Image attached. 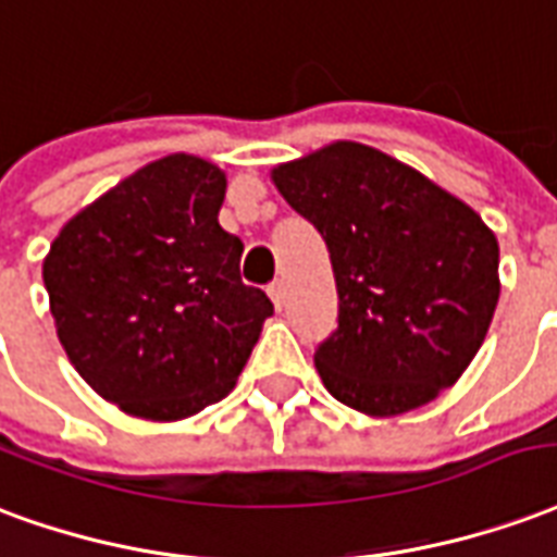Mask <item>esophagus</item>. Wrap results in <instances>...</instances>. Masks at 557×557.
I'll return each instance as SVG.
<instances>
[{
  "mask_svg": "<svg viewBox=\"0 0 557 557\" xmlns=\"http://www.w3.org/2000/svg\"><path fill=\"white\" fill-rule=\"evenodd\" d=\"M267 294H270V299H273V306L278 308V311H282L284 299H287V287H284V282H273V284H270V290H267Z\"/></svg>",
  "mask_w": 557,
  "mask_h": 557,
  "instance_id": "esophagus-1",
  "label": "esophagus"
}]
</instances>
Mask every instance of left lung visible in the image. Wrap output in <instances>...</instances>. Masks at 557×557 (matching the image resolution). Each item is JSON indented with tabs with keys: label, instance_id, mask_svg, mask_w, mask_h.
<instances>
[{
	"label": "left lung",
	"instance_id": "8db88e82",
	"mask_svg": "<svg viewBox=\"0 0 557 557\" xmlns=\"http://www.w3.org/2000/svg\"><path fill=\"white\" fill-rule=\"evenodd\" d=\"M326 239L338 329L314 352L329 395L371 418L424 407L454 385L493 323L498 239L430 177L362 141H332L273 172Z\"/></svg>",
	"mask_w": 557,
	"mask_h": 557
}]
</instances>
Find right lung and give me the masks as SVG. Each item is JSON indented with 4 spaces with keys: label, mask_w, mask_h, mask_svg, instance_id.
<instances>
[{
    "label": "right lung",
    "mask_w": 557,
    "mask_h": 557,
    "mask_svg": "<svg viewBox=\"0 0 557 557\" xmlns=\"http://www.w3.org/2000/svg\"><path fill=\"white\" fill-rule=\"evenodd\" d=\"M225 189L216 162L169 153L83 207L44 258L67 359L127 416L184 421L219 404L273 314L219 225Z\"/></svg>",
    "instance_id": "add662e5"
}]
</instances>
